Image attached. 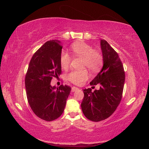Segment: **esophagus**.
I'll return each instance as SVG.
<instances>
[{
  "instance_id": "obj_1",
  "label": "esophagus",
  "mask_w": 149,
  "mask_h": 149,
  "mask_svg": "<svg viewBox=\"0 0 149 149\" xmlns=\"http://www.w3.org/2000/svg\"><path fill=\"white\" fill-rule=\"evenodd\" d=\"M79 90V88H77V87H75V86H73V87L72 88V90H71V91H72V92H74L75 91H76V90Z\"/></svg>"
}]
</instances>
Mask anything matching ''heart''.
Instances as JSON below:
<instances>
[{"label":"heart","mask_w":149,"mask_h":149,"mask_svg":"<svg viewBox=\"0 0 149 149\" xmlns=\"http://www.w3.org/2000/svg\"><path fill=\"white\" fill-rule=\"evenodd\" d=\"M72 52L75 55L83 58V66L87 67L92 72L99 70L103 63V58L101 54L93 50V47L84 42H76L71 47ZM60 65L63 69L69 67L70 64V57L65 52H62L60 56ZM67 79L77 85L83 84L89 77L86 70H73L67 75Z\"/></svg>","instance_id":"b5f03b06"}]
</instances>
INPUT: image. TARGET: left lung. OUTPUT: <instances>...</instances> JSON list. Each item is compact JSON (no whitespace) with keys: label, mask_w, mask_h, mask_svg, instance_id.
I'll list each match as a JSON object with an SVG mask.
<instances>
[{"label":"left lung","mask_w":149,"mask_h":149,"mask_svg":"<svg viewBox=\"0 0 149 149\" xmlns=\"http://www.w3.org/2000/svg\"><path fill=\"white\" fill-rule=\"evenodd\" d=\"M103 66L97 76L90 82L93 88L100 85V89L91 91L83 90L81 108L84 116L93 122L108 118L121 101L125 83V72L118 54L105 40H100Z\"/></svg>","instance_id":"left-lung-1"}]
</instances>
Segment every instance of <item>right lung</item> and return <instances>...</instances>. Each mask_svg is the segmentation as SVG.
Segmentation results:
<instances>
[{
	"label": "right lung",
	"instance_id": "obj_1",
	"mask_svg": "<svg viewBox=\"0 0 149 149\" xmlns=\"http://www.w3.org/2000/svg\"><path fill=\"white\" fill-rule=\"evenodd\" d=\"M62 47L58 40L45 43L31 58L25 79L26 95L31 109L40 118L52 121L62 115L71 88L50 84L53 77L61 74L60 56Z\"/></svg>",
	"mask_w": 149,
	"mask_h": 149
}]
</instances>
